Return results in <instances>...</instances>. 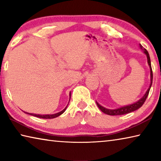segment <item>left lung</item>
Here are the masks:
<instances>
[{"instance_id": "1", "label": "left lung", "mask_w": 161, "mask_h": 161, "mask_svg": "<svg viewBox=\"0 0 161 161\" xmlns=\"http://www.w3.org/2000/svg\"><path fill=\"white\" fill-rule=\"evenodd\" d=\"M140 47L141 48V50H143L144 53L146 54L147 59H148V65H149V67H150V69H151V84H150L149 88L148 89V90H147L145 95H144V96L142 98H141L140 100H138L137 102L133 103V104L125 106V107L119 108H116V109H108V108H106L104 107H103L102 106H101L100 104H99V103L97 102V104L98 106V107H99L100 108V110L102 111V112L104 113V114H108V115H111V116L124 115V114H129V113L132 112V111H134L138 109V108L142 107L143 104L144 103V102H145L146 98H147V97H148V95L149 94L150 89H151V85H152V82H153V71H152V68H151V59H150V56H149V54L148 53V51H147L145 48H143V46L141 45H140Z\"/></svg>"}]
</instances>
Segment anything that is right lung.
<instances>
[{"instance_id": "add662e5", "label": "right lung", "mask_w": 161, "mask_h": 161, "mask_svg": "<svg viewBox=\"0 0 161 161\" xmlns=\"http://www.w3.org/2000/svg\"><path fill=\"white\" fill-rule=\"evenodd\" d=\"M69 96L71 97V94H69ZM70 100V99H69ZM68 105V104H67ZM67 107H65L63 110H62V111H60V112H58L57 113L55 114H51V115H40V114H29V113H26V114H30V115H32V116H36V117H38V118H41V119H54V118H56V117H58L59 116H60L62 114H63L65 110H66L67 108Z\"/></svg>"}]
</instances>
